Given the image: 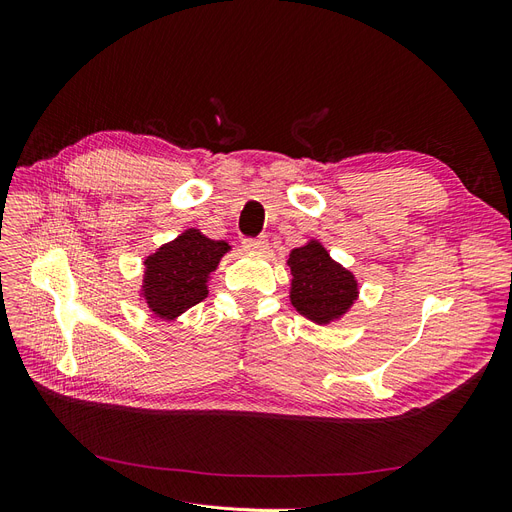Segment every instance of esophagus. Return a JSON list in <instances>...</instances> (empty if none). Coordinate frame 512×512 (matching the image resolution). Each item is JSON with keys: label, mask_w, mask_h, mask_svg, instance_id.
Instances as JSON below:
<instances>
[{"label": "esophagus", "mask_w": 512, "mask_h": 512, "mask_svg": "<svg viewBox=\"0 0 512 512\" xmlns=\"http://www.w3.org/2000/svg\"><path fill=\"white\" fill-rule=\"evenodd\" d=\"M269 247V241H267V237H256V239H245L243 241V250L245 252H265Z\"/></svg>", "instance_id": "esophagus-1"}]
</instances>
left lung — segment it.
Returning <instances> with one entry per match:
<instances>
[{
  "label": "left lung",
  "mask_w": 512,
  "mask_h": 512,
  "mask_svg": "<svg viewBox=\"0 0 512 512\" xmlns=\"http://www.w3.org/2000/svg\"><path fill=\"white\" fill-rule=\"evenodd\" d=\"M290 305L318 327L342 320L359 301V280L331 258L318 239H307L288 254Z\"/></svg>",
  "instance_id": "left-lung-1"
}]
</instances>
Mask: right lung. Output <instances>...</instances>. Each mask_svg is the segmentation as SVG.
<instances>
[{"instance_id": "add662e5", "label": "right lung", "mask_w": 512, "mask_h": 512, "mask_svg": "<svg viewBox=\"0 0 512 512\" xmlns=\"http://www.w3.org/2000/svg\"><path fill=\"white\" fill-rule=\"evenodd\" d=\"M230 250L232 245L226 241L209 239L198 228H185L173 241L145 256L138 301L166 322L179 320L190 307L207 299L211 275Z\"/></svg>"}]
</instances>
